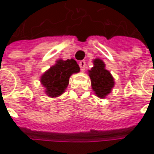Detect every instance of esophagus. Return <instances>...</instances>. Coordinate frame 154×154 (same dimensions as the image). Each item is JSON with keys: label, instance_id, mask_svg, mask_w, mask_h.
Instances as JSON below:
<instances>
[{"label": "esophagus", "instance_id": "esophagus-1", "mask_svg": "<svg viewBox=\"0 0 154 154\" xmlns=\"http://www.w3.org/2000/svg\"><path fill=\"white\" fill-rule=\"evenodd\" d=\"M85 60H81V61H79V67H80V69H81V70L82 71H84L85 70Z\"/></svg>", "mask_w": 154, "mask_h": 154}]
</instances>
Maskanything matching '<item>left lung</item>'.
<instances>
[{
	"mask_svg": "<svg viewBox=\"0 0 154 154\" xmlns=\"http://www.w3.org/2000/svg\"><path fill=\"white\" fill-rule=\"evenodd\" d=\"M88 72L94 94L99 98H105L114 86V78L105 69L104 62L100 59H95L94 67Z\"/></svg>",
	"mask_w": 154,
	"mask_h": 154,
	"instance_id": "1",
	"label": "left lung"
}]
</instances>
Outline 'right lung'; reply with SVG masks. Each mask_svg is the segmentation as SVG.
<instances>
[{
	"mask_svg": "<svg viewBox=\"0 0 154 154\" xmlns=\"http://www.w3.org/2000/svg\"><path fill=\"white\" fill-rule=\"evenodd\" d=\"M79 70V66L73 59L56 61V64L45 72L40 79L47 95L53 98L62 94L69 85L70 76Z\"/></svg>",
	"mask_w": 154,
	"mask_h": 154,
	"instance_id": "right-lung-1",
	"label": "right lung"
}]
</instances>
